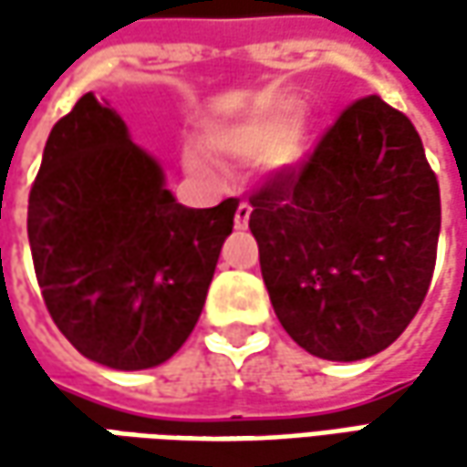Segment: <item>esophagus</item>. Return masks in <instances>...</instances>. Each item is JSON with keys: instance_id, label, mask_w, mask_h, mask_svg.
<instances>
[{"instance_id": "esophagus-1", "label": "esophagus", "mask_w": 467, "mask_h": 467, "mask_svg": "<svg viewBox=\"0 0 467 467\" xmlns=\"http://www.w3.org/2000/svg\"><path fill=\"white\" fill-rule=\"evenodd\" d=\"M249 215H252V207L246 205V202H242V205L236 207V215H234V225H236L239 231H244V228L249 225Z\"/></svg>"}]
</instances>
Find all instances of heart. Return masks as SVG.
Masks as SVG:
<instances>
[{"mask_svg": "<svg viewBox=\"0 0 467 467\" xmlns=\"http://www.w3.org/2000/svg\"><path fill=\"white\" fill-rule=\"evenodd\" d=\"M301 111L291 100H270L239 117L213 124L205 132L210 150L228 161L257 163L267 161L273 171L301 169L314 150V135L298 127ZM184 166L197 176H213L215 166L202 150L187 148Z\"/></svg>", "mask_w": 467, "mask_h": 467, "instance_id": "b5f03b06", "label": "heart"}]
</instances>
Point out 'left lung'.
<instances>
[{"mask_svg":"<svg viewBox=\"0 0 467 467\" xmlns=\"http://www.w3.org/2000/svg\"><path fill=\"white\" fill-rule=\"evenodd\" d=\"M249 202L262 280L301 348L361 361L400 337L429 291L441 225L410 119L379 96L356 100L304 169Z\"/></svg>","mask_w":467,"mask_h":467,"instance_id":"obj_1","label":"left lung"}]
</instances>
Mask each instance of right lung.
I'll list each match as a JSON object with an SVG mask.
<instances>
[{"label": "right lung", "mask_w": 467, "mask_h": 467, "mask_svg": "<svg viewBox=\"0 0 467 467\" xmlns=\"http://www.w3.org/2000/svg\"><path fill=\"white\" fill-rule=\"evenodd\" d=\"M239 200L184 207L161 161L85 93L46 140L27 239L46 309L85 358L161 367L194 330Z\"/></svg>", "instance_id": "right-lung-1"}]
</instances>
